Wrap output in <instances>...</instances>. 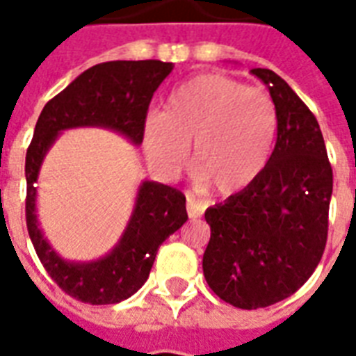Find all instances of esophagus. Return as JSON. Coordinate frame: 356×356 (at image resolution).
<instances>
[{
    "mask_svg": "<svg viewBox=\"0 0 356 356\" xmlns=\"http://www.w3.org/2000/svg\"><path fill=\"white\" fill-rule=\"evenodd\" d=\"M203 211H205L203 203L195 201L192 195H188V200H186V212H188V218L195 220V218H200L201 214H203Z\"/></svg>",
    "mask_w": 356,
    "mask_h": 356,
    "instance_id": "1",
    "label": "esophagus"
}]
</instances>
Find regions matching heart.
<instances>
[{
	"instance_id": "b5f03b06",
	"label": "heart",
	"mask_w": 356,
	"mask_h": 356,
	"mask_svg": "<svg viewBox=\"0 0 356 356\" xmlns=\"http://www.w3.org/2000/svg\"><path fill=\"white\" fill-rule=\"evenodd\" d=\"M277 111L259 88L222 74H203L168 96L164 113H149L142 125L144 153L162 177L177 175L194 144L201 184L233 195L253 184L270 161Z\"/></svg>"
}]
</instances>
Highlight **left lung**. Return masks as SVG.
Instances as JSON below:
<instances>
[{"mask_svg":"<svg viewBox=\"0 0 356 356\" xmlns=\"http://www.w3.org/2000/svg\"><path fill=\"white\" fill-rule=\"evenodd\" d=\"M277 111L268 166L248 188L207 209L203 273L238 309H262L298 292L327 243L332 168L318 120L275 72L253 68Z\"/></svg>","mask_w":356,"mask_h":356,"instance_id":"left-lung-1","label":"left lung"}]
</instances>
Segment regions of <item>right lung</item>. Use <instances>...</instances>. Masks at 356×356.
<instances>
[{
    "label": "right lung",
    "instance_id": "right-lung-1",
    "mask_svg": "<svg viewBox=\"0 0 356 356\" xmlns=\"http://www.w3.org/2000/svg\"><path fill=\"white\" fill-rule=\"evenodd\" d=\"M173 70L162 60H111L75 77L42 108L25 156V220L35 251L58 288L90 305H114L138 292L149 277L161 243L188 220L179 190L144 181L118 243L90 262L64 260L44 236L36 218V186L44 156L66 129L103 127L142 144L151 97Z\"/></svg>",
    "mask_w": 356,
    "mask_h": 356
}]
</instances>
